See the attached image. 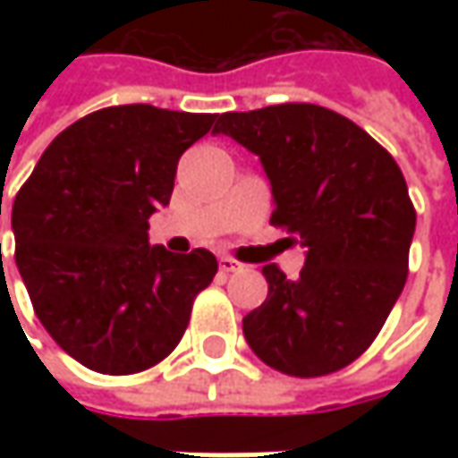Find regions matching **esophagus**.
Returning a JSON list of instances; mask_svg holds the SVG:
<instances>
[{"mask_svg": "<svg viewBox=\"0 0 458 458\" xmlns=\"http://www.w3.org/2000/svg\"><path fill=\"white\" fill-rule=\"evenodd\" d=\"M219 267H221V273H237V270H242V262H239V259H234V257L221 255Z\"/></svg>", "mask_w": 458, "mask_h": 458, "instance_id": "1", "label": "esophagus"}]
</instances>
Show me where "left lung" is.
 <instances>
[{"label":"left lung","mask_w":458,"mask_h":458,"mask_svg":"<svg viewBox=\"0 0 458 458\" xmlns=\"http://www.w3.org/2000/svg\"><path fill=\"white\" fill-rule=\"evenodd\" d=\"M214 132L259 155L270 221L308 250L295 280L262 267L270 291L244 316V339L283 375L339 372L377 339L408 280L415 208L403 170L352 119L316 104L226 112Z\"/></svg>","instance_id":"1"}]
</instances>
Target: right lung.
<instances>
[{"instance_id":"add662e5","label":"right lung","mask_w":458,"mask_h":458,"mask_svg":"<svg viewBox=\"0 0 458 458\" xmlns=\"http://www.w3.org/2000/svg\"><path fill=\"white\" fill-rule=\"evenodd\" d=\"M216 114L106 106L63 130L12 206L14 262L35 316L65 354L101 375H137L183 339L219 270L208 250L150 247L178 160Z\"/></svg>"}]
</instances>
